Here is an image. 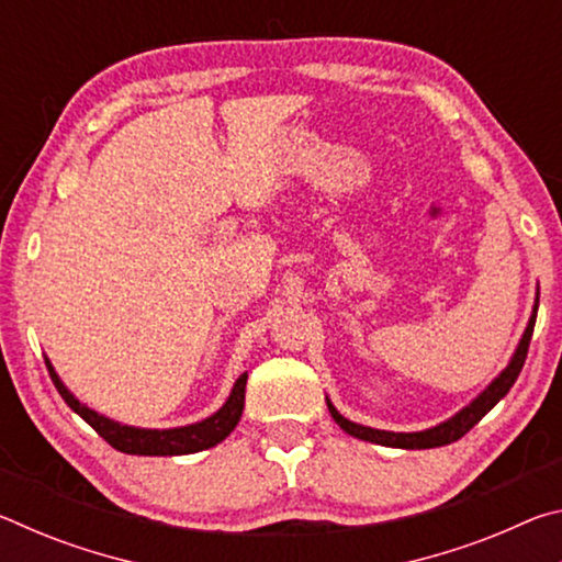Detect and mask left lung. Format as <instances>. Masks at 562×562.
I'll list each match as a JSON object with an SVG mask.
<instances>
[{
    "instance_id": "1",
    "label": "left lung",
    "mask_w": 562,
    "mask_h": 562,
    "mask_svg": "<svg viewBox=\"0 0 562 562\" xmlns=\"http://www.w3.org/2000/svg\"><path fill=\"white\" fill-rule=\"evenodd\" d=\"M538 294L536 292V302H532V312H530V319L526 329H522V337L518 341L516 351H513V357L508 359V364L503 372L493 379V382L483 389V392L473 398L471 404H465L463 408H459L453 416L446 418V422L431 426V429H424V431H384V429H372V426H361L349 422V418L341 416L337 412V406L329 402L327 398V408L335 422L339 424L341 431H347L349 436H355V439L361 441H369V443H379V446H389V449H406V451H414V449H436V446H446V443H453L459 441L463 434H469L475 424L481 422L483 416H486L493 406H496L503 396L510 392V386L516 384V379L520 374L522 364H526V355H528V345H530V337H532V327H536V315H538Z\"/></svg>"
}]
</instances>
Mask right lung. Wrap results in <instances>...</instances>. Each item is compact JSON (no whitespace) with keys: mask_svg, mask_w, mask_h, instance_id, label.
I'll return each instance as SVG.
<instances>
[{"mask_svg":"<svg viewBox=\"0 0 562 562\" xmlns=\"http://www.w3.org/2000/svg\"><path fill=\"white\" fill-rule=\"evenodd\" d=\"M46 359V369H49V376L56 386V392L69 404L71 412L79 414L83 422H87L93 431H97L101 439H106L113 449L133 456H186V453H198L205 449H213V446L221 443L223 439L231 436V431L237 426L245 408V384H247V372L235 379L231 389V396L225 398V404L217 408L215 414L201 418L195 424L186 426H173V429H144V426H128L121 422H113V418L93 412L91 406L79 402L69 386L61 382V376L56 374L54 364Z\"/></svg>","mask_w":562,"mask_h":562,"instance_id":"obj_1","label":"right lung"}]
</instances>
